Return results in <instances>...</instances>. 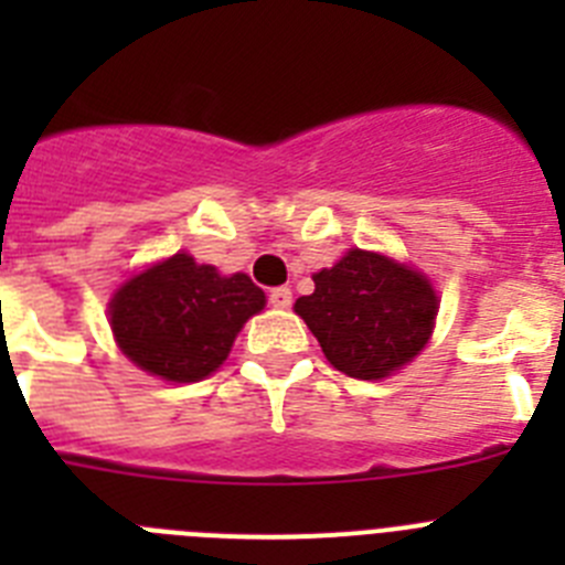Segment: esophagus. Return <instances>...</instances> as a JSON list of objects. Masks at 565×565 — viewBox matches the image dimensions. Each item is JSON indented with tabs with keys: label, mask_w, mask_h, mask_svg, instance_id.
<instances>
[{
	"label": "esophagus",
	"mask_w": 565,
	"mask_h": 565,
	"mask_svg": "<svg viewBox=\"0 0 565 565\" xmlns=\"http://www.w3.org/2000/svg\"><path fill=\"white\" fill-rule=\"evenodd\" d=\"M268 302H271L274 308H291V288L288 286L271 288V291H268Z\"/></svg>",
	"instance_id": "1"
}]
</instances>
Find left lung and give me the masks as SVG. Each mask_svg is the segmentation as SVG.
<instances>
[{
	"label": "left lung",
	"mask_w": 565,
	"mask_h": 565,
	"mask_svg": "<svg viewBox=\"0 0 565 565\" xmlns=\"http://www.w3.org/2000/svg\"><path fill=\"white\" fill-rule=\"evenodd\" d=\"M294 311L337 371L376 382L402 371L430 342L438 297L416 268L351 248L337 266L313 274V294L299 297Z\"/></svg>",
	"instance_id": "1"
}]
</instances>
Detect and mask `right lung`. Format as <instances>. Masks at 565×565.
Instances as JSON below:
<instances>
[{"label": "right lung", "mask_w": 565, "mask_h": 565, "mask_svg": "<svg viewBox=\"0 0 565 565\" xmlns=\"http://www.w3.org/2000/svg\"><path fill=\"white\" fill-rule=\"evenodd\" d=\"M266 308L246 274L223 277L181 252L143 268L109 299L124 356L167 382H201L226 362L239 328Z\"/></svg>", "instance_id": "add662e5"}]
</instances>
